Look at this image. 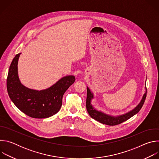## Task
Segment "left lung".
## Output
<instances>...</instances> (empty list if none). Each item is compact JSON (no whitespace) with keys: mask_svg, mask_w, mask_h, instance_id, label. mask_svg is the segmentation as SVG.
<instances>
[{"mask_svg":"<svg viewBox=\"0 0 159 159\" xmlns=\"http://www.w3.org/2000/svg\"><path fill=\"white\" fill-rule=\"evenodd\" d=\"M145 89H146V91L143 94L140 102L134 109L128 111L126 113H125L123 115H121L118 116H112V115H107L106 113H104L101 111L97 110L96 108H94V107L91 104L92 99H94V94L90 91V89L88 87H87V99H86L87 111L90 117L102 124L107 125L109 126H114V125H119L128 120V119H129L136 114H137V113L140 111V110L141 109V108L142 107L144 104V102L147 96L146 85H145Z\"/></svg>","mask_w":159,"mask_h":159,"instance_id":"left-lung-1","label":"left lung"}]
</instances>
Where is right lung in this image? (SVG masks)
<instances>
[{
	"label": "right lung",
	"mask_w": 159,
	"mask_h": 159,
	"mask_svg": "<svg viewBox=\"0 0 159 159\" xmlns=\"http://www.w3.org/2000/svg\"><path fill=\"white\" fill-rule=\"evenodd\" d=\"M17 54L10 65L7 79L9 96L15 106L26 115L34 118H47L57 113L62 104L66 90L74 83V75L61 78L51 87L43 90L30 89L22 84L18 76Z\"/></svg>",
	"instance_id": "1"
}]
</instances>
